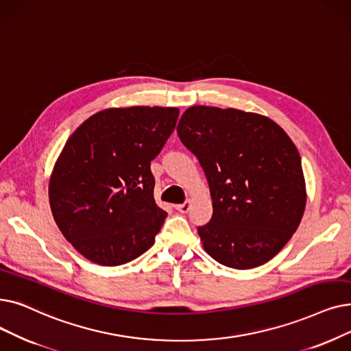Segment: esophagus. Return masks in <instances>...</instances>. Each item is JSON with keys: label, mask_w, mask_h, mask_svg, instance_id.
<instances>
[{"label": "esophagus", "mask_w": 351, "mask_h": 351, "mask_svg": "<svg viewBox=\"0 0 351 351\" xmlns=\"http://www.w3.org/2000/svg\"><path fill=\"white\" fill-rule=\"evenodd\" d=\"M175 208H176V210H179V212H182V213H186V212L191 209V201H186V202H184V204H179V205H176Z\"/></svg>", "instance_id": "1"}]
</instances>
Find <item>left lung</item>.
<instances>
[{
    "label": "left lung",
    "instance_id": "left-lung-1",
    "mask_svg": "<svg viewBox=\"0 0 351 351\" xmlns=\"http://www.w3.org/2000/svg\"><path fill=\"white\" fill-rule=\"evenodd\" d=\"M176 130L210 191L212 218L197 226L205 251L235 269L268 263L297 231L306 208L293 141L265 116L210 106H192Z\"/></svg>",
    "mask_w": 351,
    "mask_h": 351
}]
</instances>
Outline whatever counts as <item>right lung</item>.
I'll list each match as a JSON object with an SVG mask.
<instances>
[{
  "mask_svg": "<svg viewBox=\"0 0 351 351\" xmlns=\"http://www.w3.org/2000/svg\"><path fill=\"white\" fill-rule=\"evenodd\" d=\"M179 109H106L75 129L50 178L54 221L88 261L116 267L155 242L167 213L154 197V160L172 134Z\"/></svg>",
  "mask_w": 351,
  "mask_h": 351,
  "instance_id": "obj_1",
  "label": "right lung"
}]
</instances>
